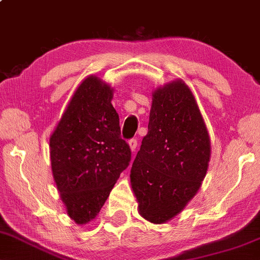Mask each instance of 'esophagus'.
I'll return each mask as SVG.
<instances>
[{"instance_id": "esophagus-1", "label": "esophagus", "mask_w": 260, "mask_h": 260, "mask_svg": "<svg viewBox=\"0 0 260 260\" xmlns=\"http://www.w3.org/2000/svg\"><path fill=\"white\" fill-rule=\"evenodd\" d=\"M129 147H130V149L133 150V152H135L136 147H137V140H135V139L130 140L129 141Z\"/></svg>"}]
</instances>
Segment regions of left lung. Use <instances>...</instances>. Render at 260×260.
<instances>
[{
  "label": "left lung",
  "instance_id": "left-lung-1",
  "mask_svg": "<svg viewBox=\"0 0 260 260\" xmlns=\"http://www.w3.org/2000/svg\"><path fill=\"white\" fill-rule=\"evenodd\" d=\"M211 143L188 85L177 79L153 92L148 134L131 168L139 213L161 224L181 212L206 176Z\"/></svg>",
  "mask_w": 260,
  "mask_h": 260
}]
</instances>
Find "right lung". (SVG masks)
I'll use <instances>...</instances> for the list:
<instances>
[{
  "instance_id": "1",
  "label": "right lung",
  "mask_w": 260,
  "mask_h": 260,
  "mask_svg": "<svg viewBox=\"0 0 260 260\" xmlns=\"http://www.w3.org/2000/svg\"><path fill=\"white\" fill-rule=\"evenodd\" d=\"M112 99L113 89L107 83L86 77L49 139L54 181L67 214L77 224L98 216L131 160Z\"/></svg>"
}]
</instances>
